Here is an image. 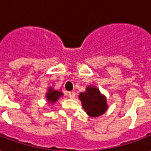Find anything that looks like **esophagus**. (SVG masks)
Here are the masks:
<instances>
[{
	"instance_id": "34e87169",
	"label": "esophagus",
	"mask_w": 151,
	"mask_h": 151,
	"mask_svg": "<svg viewBox=\"0 0 151 151\" xmlns=\"http://www.w3.org/2000/svg\"><path fill=\"white\" fill-rule=\"evenodd\" d=\"M68 96H69L70 99H75V97H76V94H75V92L73 91H71V92H68Z\"/></svg>"
}]
</instances>
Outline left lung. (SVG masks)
<instances>
[{"label": "left lung", "mask_w": 151, "mask_h": 151, "mask_svg": "<svg viewBox=\"0 0 151 151\" xmlns=\"http://www.w3.org/2000/svg\"><path fill=\"white\" fill-rule=\"evenodd\" d=\"M79 98L84 111L91 117L102 115L108 109L106 95L101 94L97 86H87L86 91L79 94Z\"/></svg>", "instance_id": "8db88e82"}]
</instances>
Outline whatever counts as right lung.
Masks as SVG:
<instances>
[{
	"label": "right lung",
	"instance_id": "add662e5",
	"mask_svg": "<svg viewBox=\"0 0 151 151\" xmlns=\"http://www.w3.org/2000/svg\"><path fill=\"white\" fill-rule=\"evenodd\" d=\"M63 95H64V93L61 91L55 90L52 86H50L48 88L46 94H45V98H46L48 103L54 104Z\"/></svg>",
	"mask_w": 151,
	"mask_h": 151
}]
</instances>
